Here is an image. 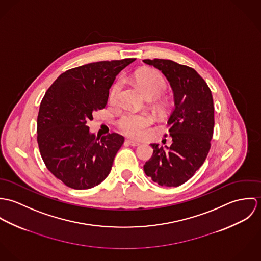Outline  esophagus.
<instances>
[{
	"mask_svg": "<svg viewBox=\"0 0 261 261\" xmlns=\"http://www.w3.org/2000/svg\"><path fill=\"white\" fill-rule=\"evenodd\" d=\"M126 144H128V145L132 146V147H138V146H140V143L134 142V141H129V140L126 141Z\"/></svg>",
	"mask_w": 261,
	"mask_h": 261,
	"instance_id": "obj_1",
	"label": "esophagus"
}]
</instances>
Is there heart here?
Returning a JSON list of instances; mask_svg holds the SVG:
<instances>
[{"instance_id": "1", "label": "heart", "mask_w": 261, "mask_h": 261, "mask_svg": "<svg viewBox=\"0 0 261 261\" xmlns=\"http://www.w3.org/2000/svg\"><path fill=\"white\" fill-rule=\"evenodd\" d=\"M136 84L142 89L147 97L156 98L166 89V81L160 71L151 68L138 70L134 74ZM122 88V80L118 79L112 86L110 93V101L116 103ZM152 122L151 116L148 113L139 112H124L117 120L119 129L126 136L132 138H139L142 136L144 129Z\"/></svg>"}]
</instances>
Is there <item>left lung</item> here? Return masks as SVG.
Instances as JSON below:
<instances>
[{
	"mask_svg": "<svg viewBox=\"0 0 261 261\" xmlns=\"http://www.w3.org/2000/svg\"><path fill=\"white\" fill-rule=\"evenodd\" d=\"M143 61L162 71L174 95V109L168 118L173 144L171 147L151 144L152 156L144 171L161 186H180L193 177L209 152L214 128L212 93L191 67L166 59Z\"/></svg>",
	"mask_w": 261,
	"mask_h": 261,
	"instance_id": "1",
	"label": "left lung"
}]
</instances>
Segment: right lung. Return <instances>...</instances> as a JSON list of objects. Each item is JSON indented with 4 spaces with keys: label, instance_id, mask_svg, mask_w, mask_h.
<instances>
[{
    "label": "right lung",
    "instance_id": "obj_1",
    "mask_svg": "<svg viewBox=\"0 0 261 261\" xmlns=\"http://www.w3.org/2000/svg\"><path fill=\"white\" fill-rule=\"evenodd\" d=\"M134 61H100L69 69L46 91L38 113V146L47 169L66 186L90 189L111 173L124 138L113 133L99 140L87 122L106 108L116 75Z\"/></svg>",
    "mask_w": 261,
    "mask_h": 261
}]
</instances>
